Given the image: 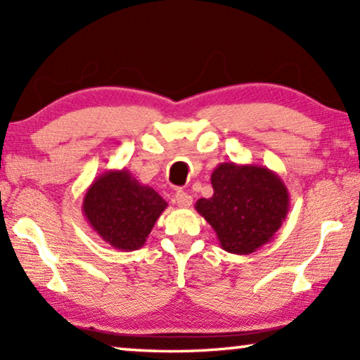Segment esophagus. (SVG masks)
Instances as JSON below:
<instances>
[{
  "label": "esophagus",
  "mask_w": 360,
  "mask_h": 360,
  "mask_svg": "<svg viewBox=\"0 0 360 360\" xmlns=\"http://www.w3.org/2000/svg\"><path fill=\"white\" fill-rule=\"evenodd\" d=\"M175 203L180 206V208H190L191 203H193V198L185 191H176L175 193Z\"/></svg>",
  "instance_id": "34e87169"
}]
</instances>
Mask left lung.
Wrapping results in <instances>:
<instances>
[{"label":"left lung","instance_id":"obj_1","mask_svg":"<svg viewBox=\"0 0 360 360\" xmlns=\"http://www.w3.org/2000/svg\"><path fill=\"white\" fill-rule=\"evenodd\" d=\"M213 196L195 210L208 221L226 252L248 255L262 248L283 224L290 196L283 180L267 167L223 162L211 174Z\"/></svg>","mask_w":360,"mask_h":360}]
</instances>
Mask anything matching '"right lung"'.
Instances as JSON below:
<instances>
[{
	"label": "right lung",
	"mask_w": 360,
	"mask_h": 360,
	"mask_svg": "<svg viewBox=\"0 0 360 360\" xmlns=\"http://www.w3.org/2000/svg\"><path fill=\"white\" fill-rule=\"evenodd\" d=\"M167 201L154 188L141 185L127 169L106 170L93 180L83 196L82 211L91 229L120 250L146 244Z\"/></svg>",
	"instance_id": "obj_1"
}]
</instances>
